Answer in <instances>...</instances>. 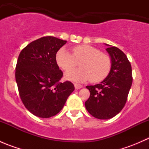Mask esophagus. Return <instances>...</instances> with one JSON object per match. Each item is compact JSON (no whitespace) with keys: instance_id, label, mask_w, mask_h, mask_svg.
<instances>
[{"instance_id":"esophagus-1","label":"esophagus","mask_w":149,"mask_h":149,"mask_svg":"<svg viewBox=\"0 0 149 149\" xmlns=\"http://www.w3.org/2000/svg\"><path fill=\"white\" fill-rule=\"evenodd\" d=\"M74 86L76 89H80V88H82V86L80 85V84H74Z\"/></svg>"}]
</instances>
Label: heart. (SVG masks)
<instances>
[{"label": "heart", "mask_w": 149, "mask_h": 149, "mask_svg": "<svg viewBox=\"0 0 149 149\" xmlns=\"http://www.w3.org/2000/svg\"><path fill=\"white\" fill-rule=\"evenodd\" d=\"M73 54L62 47L56 54V62L64 70H69L78 65L82 68L68 71L65 78L76 82H83L91 79L97 83L104 80L111 70L112 61L109 56L97 48L88 45H81L73 47Z\"/></svg>", "instance_id": "1"}]
</instances>
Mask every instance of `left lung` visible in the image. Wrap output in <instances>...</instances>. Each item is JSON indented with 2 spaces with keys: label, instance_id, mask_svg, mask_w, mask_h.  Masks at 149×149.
Masks as SVG:
<instances>
[{
  "label": "left lung",
  "instance_id": "8db88e82",
  "mask_svg": "<svg viewBox=\"0 0 149 149\" xmlns=\"http://www.w3.org/2000/svg\"><path fill=\"white\" fill-rule=\"evenodd\" d=\"M106 45L112 61L111 70L100 84L87 86L90 97L85 102L87 111L100 120L112 118L123 109L133 82L131 65L125 54L116 47Z\"/></svg>",
  "mask_w": 149,
  "mask_h": 149
}]
</instances>
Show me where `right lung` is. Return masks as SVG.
Wrapping results in <instances>:
<instances>
[{
	"mask_svg": "<svg viewBox=\"0 0 149 149\" xmlns=\"http://www.w3.org/2000/svg\"><path fill=\"white\" fill-rule=\"evenodd\" d=\"M67 41L43 37L31 42L20 52L16 67L19 96L31 113L42 118L57 115L75 88L71 82H61L63 76L56 54Z\"/></svg>",
	"mask_w": 149,
	"mask_h": 149,
	"instance_id": "obj_1",
	"label": "right lung"
}]
</instances>
